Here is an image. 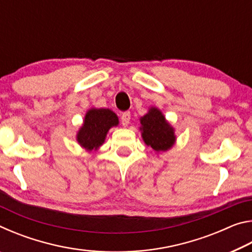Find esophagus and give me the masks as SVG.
<instances>
[{
  "instance_id": "obj_1",
  "label": "esophagus",
  "mask_w": 252,
  "mask_h": 252,
  "mask_svg": "<svg viewBox=\"0 0 252 252\" xmlns=\"http://www.w3.org/2000/svg\"><path fill=\"white\" fill-rule=\"evenodd\" d=\"M130 119H131V114L129 111H126L121 114V123L125 126H126L130 123Z\"/></svg>"
}]
</instances>
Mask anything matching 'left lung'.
<instances>
[{
    "mask_svg": "<svg viewBox=\"0 0 252 252\" xmlns=\"http://www.w3.org/2000/svg\"><path fill=\"white\" fill-rule=\"evenodd\" d=\"M143 141L157 152L167 151L176 141L173 127L165 121L160 110L151 108L149 112L140 119Z\"/></svg>",
    "mask_w": 252,
    "mask_h": 252,
    "instance_id": "8db88e82",
    "label": "left lung"
}]
</instances>
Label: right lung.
I'll list each match as a JSON object with an SVG mask.
<instances>
[{
  "mask_svg": "<svg viewBox=\"0 0 252 252\" xmlns=\"http://www.w3.org/2000/svg\"><path fill=\"white\" fill-rule=\"evenodd\" d=\"M119 125L117 114L109 109H91L84 118V123L76 134L81 147L92 151L104 142L110 127Z\"/></svg>",
  "mask_w": 252,
  "mask_h": 252,
  "instance_id": "right-lung-1",
  "label": "right lung"
}]
</instances>
